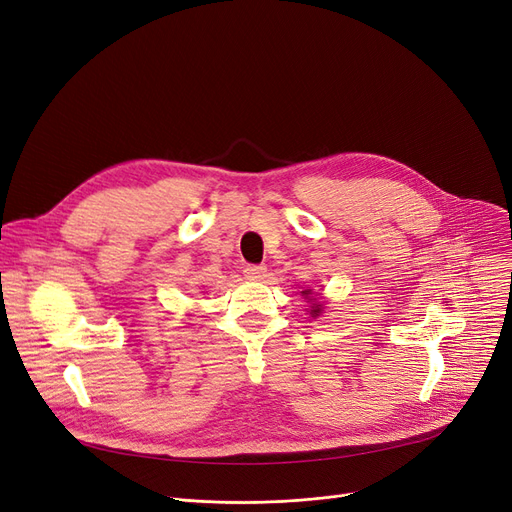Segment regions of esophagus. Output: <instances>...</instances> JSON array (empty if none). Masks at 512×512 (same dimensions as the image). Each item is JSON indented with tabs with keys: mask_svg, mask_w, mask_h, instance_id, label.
I'll list each match as a JSON object with an SVG mask.
<instances>
[{
	"mask_svg": "<svg viewBox=\"0 0 512 512\" xmlns=\"http://www.w3.org/2000/svg\"><path fill=\"white\" fill-rule=\"evenodd\" d=\"M265 272H267L265 265H255V263L245 265V270H242V274H245V278L249 280H261L265 278Z\"/></svg>",
	"mask_w": 512,
	"mask_h": 512,
	"instance_id": "34e87169",
	"label": "esophagus"
}]
</instances>
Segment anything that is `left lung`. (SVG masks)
<instances>
[{
	"label": "left lung",
	"instance_id": "left-lung-1",
	"mask_svg": "<svg viewBox=\"0 0 512 512\" xmlns=\"http://www.w3.org/2000/svg\"><path fill=\"white\" fill-rule=\"evenodd\" d=\"M303 294H309V290H305ZM319 307H321V305H315V307H313V311H311V315H317V313H319Z\"/></svg>",
	"mask_w": 512,
	"mask_h": 512
}]
</instances>
